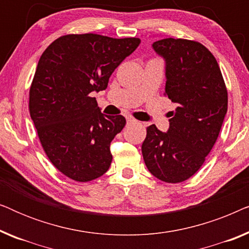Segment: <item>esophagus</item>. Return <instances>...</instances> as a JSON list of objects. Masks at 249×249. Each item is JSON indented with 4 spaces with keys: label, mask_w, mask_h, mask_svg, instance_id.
<instances>
[{
    "label": "esophagus",
    "mask_w": 249,
    "mask_h": 249,
    "mask_svg": "<svg viewBox=\"0 0 249 249\" xmlns=\"http://www.w3.org/2000/svg\"><path fill=\"white\" fill-rule=\"evenodd\" d=\"M136 122H137V120H135L134 118H127V124H136Z\"/></svg>",
    "instance_id": "obj_1"
}]
</instances>
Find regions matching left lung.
<instances>
[{"label": "left lung", "instance_id": "left-lung-1", "mask_svg": "<svg viewBox=\"0 0 249 249\" xmlns=\"http://www.w3.org/2000/svg\"><path fill=\"white\" fill-rule=\"evenodd\" d=\"M165 59V96L177 103L168 132L147 127L142 153L148 171L169 183L189 179L213 148L228 110L217 61L203 44L183 38L153 43Z\"/></svg>", "mask_w": 249, "mask_h": 249}]
</instances>
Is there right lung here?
Wrapping results in <instances>:
<instances>
[{
    "label": "right lung",
    "mask_w": 249,
    "mask_h": 249,
    "mask_svg": "<svg viewBox=\"0 0 249 249\" xmlns=\"http://www.w3.org/2000/svg\"><path fill=\"white\" fill-rule=\"evenodd\" d=\"M139 44L136 37L69 34L40 56L29 90L30 117L46 156L68 178L91 181L110 168V144L125 119L102 113L90 94L107 87Z\"/></svg>",
    "instance_id": "1"
}]
</instances>
